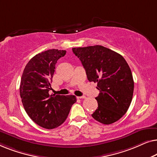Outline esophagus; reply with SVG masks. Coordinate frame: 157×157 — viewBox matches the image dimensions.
Returning <instances> with one entry per match:
<instances>
[{
    "instance_id": "34e87169",
    "label": "esophagus",
    "mask_w": 157,
    "mask_h": 157,
    "mask_svg": "<svg viewBox=\"0 0 157 157\" xmlns=\"http://www.w3.org/2000/svg\"><path fill=\"white\" fill-rule=\"evenodd\" d=\"M78 98H86V96H78L77 97Z\"/></svg>"
}]
</instances>
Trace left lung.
<instances>
[{"label":"left lung","mask_w":157,"mask_h":157,"mask_svg":"<svg viewBox=\"0 0 157 157\" xmlns=\"http://www.w3.org/2000/svg\"><path fill=\"white\" fill-rule=\"evenodd\" d=\"M80 59L90 82L97 83L98 108L92 113L104 124L117 121L125 114L132 100L134 83L124 58L106 47L96 46L73 48Z\"/></svg>","instance_id":"obj_1"}]
</instances>
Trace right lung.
<instances>
[{"mask_svg":"<svg viewBox=\"0 0 157 157\" xmlns=\"http://www.w3.org/2000/svg\"><path fill=\"white\" fill-rule=\"evenodd\" d=\"M66 51L50 49L36 54L26 64L21 76L20 95L29 117L38 126L52 129L66 121L74 95L49 94L56 63L65 56Z\"/></svg>","mask_w":157,"mask_h":157,"instance_id":"obj_1","label":"right lung"}]
</instances>
